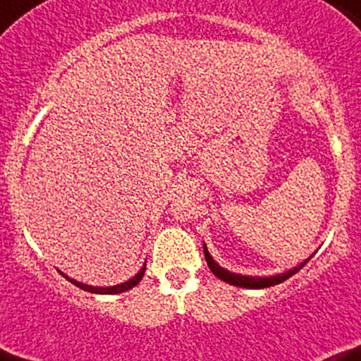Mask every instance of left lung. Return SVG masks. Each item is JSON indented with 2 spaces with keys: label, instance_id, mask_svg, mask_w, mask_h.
Wrapping results in <instances>:
<instances>
[{
  "label": "left lung",
  "instance_id": "8db88e82",
  "mask_svg": "<svg viewBox=\"0 0 361 361\" xmlns=\"http://www.w3.org/2000/svg\"><path fill=\"white\" fill-rule=\"evenodd\" d=\"M204 255H205V260H207L209 269H211L214 276H217V277H219V279H223L224 283L233 284V286L248 288V290H262V288L276 286V284H279V283H283V281H286L288 277H291L293 274H296V272H298L300 269H302L303 265L307 264L308 260H310V257H308V259L303 260L302 264L296 265V267L290 269V271L283 272V274H276V276H269V277H253V276H241V274H235V272L226 271V269L221 267V265L212 259L211 253H209V250H207V247H205V243H204Z\"/></svg>",
  "mask_w": 361,
  "mask_h": 361
}]
</instances>
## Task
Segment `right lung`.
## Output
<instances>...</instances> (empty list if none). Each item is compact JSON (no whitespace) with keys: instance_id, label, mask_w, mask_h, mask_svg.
<instances>
[{"instance_id":"obj_1","label":"right lung","mask_w":361,"mask_h":361,"mask_svg":"<svg viewBox=\"0 0 361 361\" xmlns=\"http://www.w3.org/2000/svg\"><path fill=\"white\" fill-rule=\"evenodd\" d=\"M144 272H145V264H144V267H142L140 271H138L137 274L132 277V279L125 281V283H121V284H116V286H109V288H96V286H89V284L78 283V281L71 279V277H68L66 274H63V272H61V276H63V277H66V279H68L71 284H75V286L80 288V290H84V291H89V293H99V295H118V293L128 291V290H132L133 286H137V284L140 283L142 277H144Z\"/></svg>"}]
</instances>
